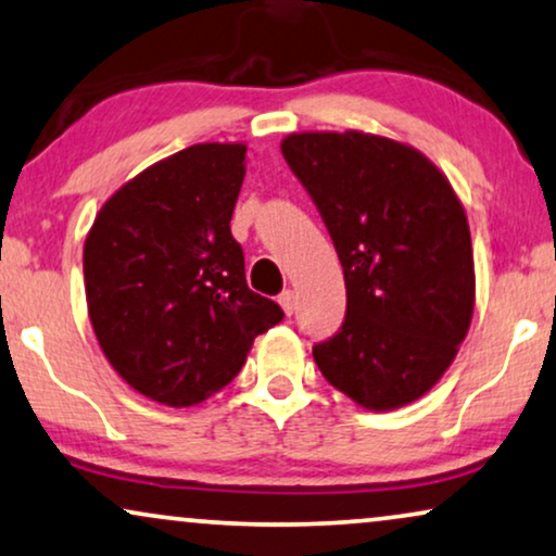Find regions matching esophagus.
<instances>
[{"mask_svg": "<svg viewBox=\"0 0 556 556\" xmlns=\"http://www.w3.org/2000/svg\"><path fill=\"white\" fill-rule=\"evenodd\" d=\"M278 304L283 308L286 316H291L295 312V291H283L278 295Z\"/></svg>", "mask_w": 556, "mask_h": 556, "instance_id": "esophagus-1", "label": "esophagus"}]
</instances>
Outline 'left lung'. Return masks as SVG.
Masks as SVG:
<instances>
[{
  "label": "left lung",
  "mask_w": 556,
  "mask_h": 556,
  "mask_svg": "<svg viewBox=\"0 0 556 556\" xmlns=\"http://www.w3.org/2000/svg\"><path fill=\"white\" fill-rule=\"evenodd\" d=\"M280 153L319 208L348 288V316L314 344L316 365L357 406H408L437 386L472 321V240L457 193L391 137L299 132Z\"/></svg>",
  "instance_id": "8db88e82"
}]
</instances>
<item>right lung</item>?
Returning a JSON list of instances; mask_svg holds the SVG:
<instances>
[{"label":"right lung","instance_id":"obj_1","mask_svg":"<svg viewBox=\"0 0 556 556\" xmlns=\"http://www.w3.org/2000/svg\"><path fill=\"white\" fill-rule=\"evenodd\" d=\"M242 142L163 157L99 208L84 244L89 319L110 365L163 406H197L242 370L257 334L283 319L250 291L229 222Z\"/></svg>","mask_w":556,"mask_h":556}]
</instances>
